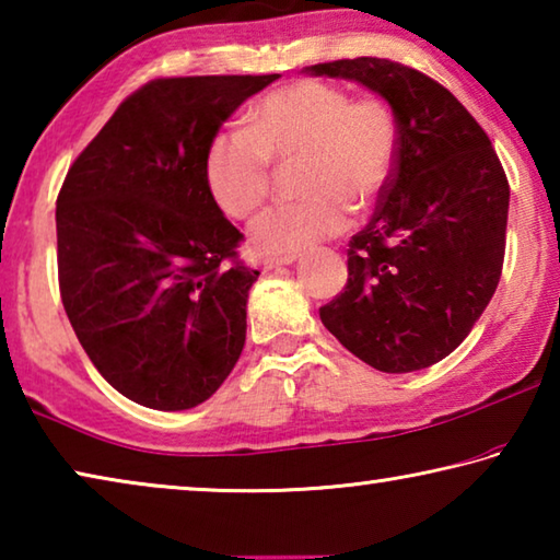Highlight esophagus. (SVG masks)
I'll list each match as a JSON object with an SVG mask.
<instances>
[{"label": "esophagus", "mask_w": 560, "mask_h": 560, "mask_svg": "<svg viewBox=\"0 0 560 560\" xmlns=\"http://www.w3.org/2000/svg\"><path fill=\"white\" fill-rule=\"evenodd\" d=\"M299 257H267L264 259V269L271 271V269H279V267H289V264L296 261Z\"/></svg>", "instance_id": "1"}]
</instances>
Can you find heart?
Segmentation results:
<instances>
[{
	"label": "heart",
	"mask_w": 560,
	"mask_h": 560,
	"mask_svg": "<svg viewBox=\"0 0 560 560\" xmlns=\"http://www.w3.org/2000/svg\"><path fill=\"white\" fill-rule=\"evenodd\" d=\"M299 195L252 224L254 249L296 257L348 226L350 212L371 210L397 163V122L387 103L353 101L343 89L296 81L271 91L246 113V130H220L205 153V179L232 220L249 217L269 197V163H296Z\"/></svg>",
	"instance_id": "b5f03b06"
}]
</instances>
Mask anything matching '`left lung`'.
Wrapping results in <instances>:
<instances>
[{
	"mask_svg": "<svg viewBox=\"0 0 560 560\" xmlns=\"http://www.w3.org/2000/svg\"><path fill=\"white\" fill-rule=\"evenodd\" d=\"M387 101L397 163L373 220L350 240L348 283L320 320L383 373L440 363L469 336L504 267L509 179L471 113L410 66L375 56L306 66Z\"/></svg>",
	"mask_w": 560,
	"mask_h": 560,
	"instance_id": "1",
	"label": "left lung"
}]
</instances>
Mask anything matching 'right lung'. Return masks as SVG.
<instances>
[{
	"label": "right lung",
	"mask_w": 560,
	"mask_h": 560,
	"mask_svg": "<svg viewBox=\"0 0 560 560\" xmlns=\"http://www.w3.org/2000/svg\"><path fill=\"white\" fill-rule=\"evenodd\" d=\"M267 75L155 79L73 160L56 200L61 301L91 363L128 400L189 410L242 355L244 234L212 200L205 153Z\"/></svg>",
	"instance_id": "add662e5"
}]
</instances>
